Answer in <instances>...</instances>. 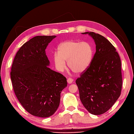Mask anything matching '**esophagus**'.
Returning a JSON list of instances; mask_svg holds the SVG:
<instances>
[{
	"label": "esophagus",
	"mask_w": 134,
	"mask_h": 134,
	"mask_svg": "<svg viewBox=\"0 0 134 134\" xmlns=\"http://www.w3.org/2000/svg\"><path fill=\"white\" fill-rule=\"evenodd\" d=\"M67 82H68V84H71V83H72V82H73V79L69 78L68 79Z\"/></svg>",
	"instance_id": "esophagus-1"
}]
</instances>
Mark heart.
Wrapping results in <instances>:
<instances>
[{
    "label": "heart",
    "instance_id": "heart-1",
    "mask_svg": "<svg viewBox=\"0 0 134 134\" xmlns=\"http://www.w3.org/2000/svg\"><path fill=\"white\" fill-rule=\"evenodd\" d=\"M93 56V48L90 43L68 40L60 43L58 52L54 54V62L56 68L60 71L68 67L76 73H82L90 65Z\"/></svg>",
    "mask_w": 134,
    "mask_h": 134
}]
</instances>
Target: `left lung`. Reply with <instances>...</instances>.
<instances>
[{"label":"left lung","instance_id":"1","mask_svg":"<svg viewBox=\"0 0 134 134\" xmlns=\"http://www.w3.org/2000/svg\"><path fill=\"white\" fill-rule=\"evenodd\" d=\"M94 40L96 51L90 66L76 80L81 102L91 114L107 112L118 99L122 86L118 52L103 36L87 32Z\"/></svg>","mask_w":134,"mask_h":134}]
</instances>
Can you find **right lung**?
Returning a JSON list of instances; mask_svg holds the SVG:
<instances>
[{
	"instance_id": "obj_1",
	"label": "right lung",
	"mask_w": 134,
	"mask_h": 134,
	"mask_svg": "<svg viewBox=\"0 0 134 134\" xmlns=\"http://www.w3.org/2000/svg\"><path fill=\"white\" fill-rule=\"evenodd\" d=\"M56 36H37L16 54L10 78L15 94L26 110L40 117L52 116L58 108L60 94L67 87L65 77L48 68L45 50Z\"/></svg>"
}]
</instances>
